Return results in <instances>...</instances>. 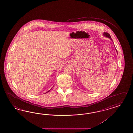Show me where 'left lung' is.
Instances as JSON below:
<instances>
[{"label":"left lung","instance_id":"1","mask_svg":"<svg viewBox=\"0 0 133 133\" xmlns=\"http://www.w3.org/2000/svg\"><path fill=\"white\" fill-rule=\"evenodd\" d=\"M104 34V35L105 37H108V38H110V39L111 40V41H112V39H111V36H110V34H109V33H108L107 32H104V33H103ZM116 51H117V50H116Z\"/></svg>","mask_w":133,"mask_h":133}]
</instances>
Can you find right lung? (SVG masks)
<instances>
[{"mask_svg": "<svg viewBox=\"0 0 133 133\" xmlns=\"http://www.w3.org/2000/svg\"><path fill=\"white\" fill-rule=\"evenodd\" d=\"M50 90H49V91H50ZM49 91H47V92H46V93H47V92H49ZM46 93H45V94H46Z\"/></svg>", "mask_w": 133, "mask_h": 133, "instance_id": "right-lung-1", "label": "right lung"}]
</instances>
